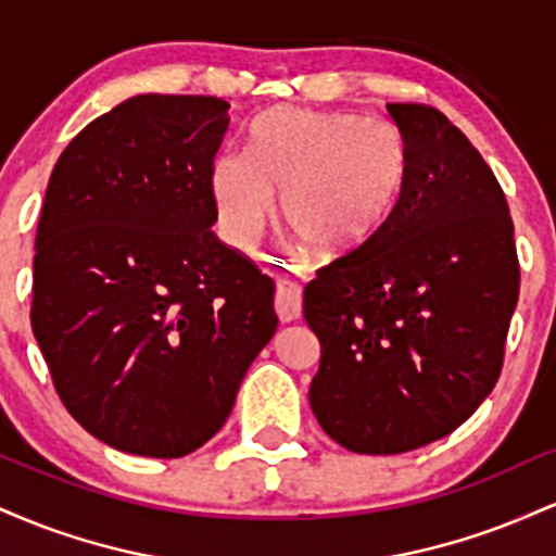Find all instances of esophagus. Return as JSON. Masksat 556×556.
Wrapping results in <instances>:
<instances>
[{"label":"esophagus","mask_w":556,"mask_h":556,"mask_svg":"<svg viewBox=\"0 0 556 556\" xmlns=\"http://www.w3.org/2000/svg\"><path fill=\"white\" fill-rule=\"evenodd\" d=\"M274 311H277L279 321H282V324L298 321V318H300V290L295 285H287V282L277 285Z\"/></svg>","instance_id":"obj_1"}]
</instances>
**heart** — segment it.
I'll return each mask as SVG.
<instances>
[{
    "label": "heart",
    "instance_id": "1",
    "mask_svg": "<svg viewBox=\"0 0 556 556\" xmlns=\"http://www.w3.org/2000/svg\"><path fill=\"white\" fill-rule=\"evenodd\" d=\"M405 138L381 119L279 110L253 127L251 154L227 151L212 167L219 229L251 248L277 214L324 264L353 261L392 225L407 188Z\"/></svg>",
    "mask_w": 556,
    "mask_h": 556
}]
</instances>
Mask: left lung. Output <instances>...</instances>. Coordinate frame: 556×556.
I'll use <instances>...</instances> for the list:
<instances>
[{
	"label": "left lung",
	"instance_id": "obj_1",
	"mask_svg": "<svg viewBox=\"0 0 556 556\" xmlns=\"http://www.w3.org/2000/svg\"><path fill=\"white\" fill-rule=\"evenodd\" d=\"M405 138L392 225L303 292L321 342L311 410L358 455H400L465 424L502 371L518 305L515 227L494 172L442 112L387 104Z\"/></svg>",
	"mask_w": 556,
	"mask_h": 556
}]
</instances>
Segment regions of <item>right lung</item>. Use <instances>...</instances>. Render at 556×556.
Here are the masks:
<instances>
[{
    "label": "right lung",
    "instance_id": "right-lung-1",
    "mask_svg": "<svg viewBox=\"0 0 556 556\" xmlns=\"http://www.w3.org/2000/svg\"><path fill=\"white\" fill-rule=\"evenodd\" d=\"M227 127L225 99L140 93L49 177L30 327L70 416L119 452L206 444L277 331L274 282L212 232Z\"/></svg>",
    "mask_w": 556,
    "mask_h": 556
}]
</instances>
